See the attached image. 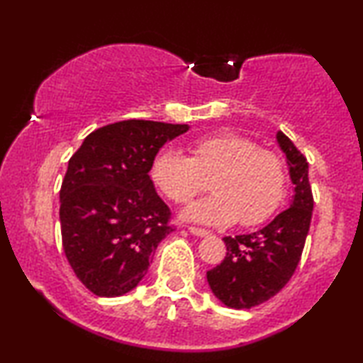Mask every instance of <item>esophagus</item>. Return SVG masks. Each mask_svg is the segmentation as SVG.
Wrapping results in <instances>:
<instances>
[{"label": "esophagus", "mask_w": 363, "mask_h": 363, "mask_svg": "<svg viewBox=\"0 0 363 363\" xmlns=\"http://www.w3.org/2000/svg\"><path fill=\"white\" fill-rule=\"evenodd\" d=\"M188 231H190L191 235H195V236H208V235H210V231L203 230V228H198V226H188Z\"/></svg>", "instance_id": "obj_1"}]
</instances>
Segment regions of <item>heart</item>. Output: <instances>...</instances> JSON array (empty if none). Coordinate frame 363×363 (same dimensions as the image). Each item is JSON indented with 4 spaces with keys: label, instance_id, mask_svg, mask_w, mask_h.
I'll return each mask as SVG.
<instances>
[{
    "label": "heart",
    "instance_id": "1",
    "mask_svg": "<svg viewBox=\"0 0 363 363\" xmlns=\"http://www.w3.org/2000/svg\"><path fill=\"white\" fill-rule=\"evenodd\" d=\"M190 158L165 150L152 163V180L172 201L185 205L210 188L215 195L188 206L185 216L206 225L251 228L274 215L286 193V165L276 152L238 133L193 140Z\"/></svg>",
    "mask_w": 363,
    "mask_h": 363
}]
</instances>
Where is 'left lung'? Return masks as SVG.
I'll return each instance as SVG.
<instances>
[{
	"label": "left lung",
	"mask_w": 363,
	"mask_h": 363,
	"mask_svg": "<svg viewBox=\"0 0 363 363\" xmlns=\"http://www.w3.org/2000/svg\"><path fill=\"white\" fill-rule=\"evenodd\" d=\"M277 142L286 153L291 180L296 186L291 206L259 231L223 238L225 259L206 272L211 291L233 309L259 306L289 282L311 228L314 196L307 158L282 132H277Z\"/></svg>",
	"instance_id": "1"
}]
</instances>
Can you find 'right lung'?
I'll list each match as a JSON object with an SVG mask.
<instances>
[{"instance_id":"right-lung-1","label":"right lung","mask_w":363,"mask_h":363,"mask_svg":"<svg viewBox=\"0 0 363 363\" xmlns=\"http://www.w3.org/2000/svg\"><path fill=\"white\" fill-rule=\"evenodd\" d=\"M185 123L128 118L97 128L69 160L59 191L62 250L92 294L117 297L147 274L158 242L175 230L148 177L158 150Z\"/></svg>"}]
</instances>
